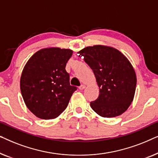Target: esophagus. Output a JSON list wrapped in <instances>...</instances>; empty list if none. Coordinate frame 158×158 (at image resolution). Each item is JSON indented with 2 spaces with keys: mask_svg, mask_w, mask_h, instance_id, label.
I'll return each mask as SVG.
<instances>
[{
  "mask_svg": "<svg viewBox=\"0 0 158 158\" xmlns=\"http://www.w3.org/2000/svg\"><path fill=\"white\" fill-rule=\"evenodd\" d=\"M85 85H81V86H80V87H79V89L81 90L85 89Z\"/></svg>",
  "mask_w": 158,
  "mask_h": 158,
  "instance_id": "esophagus-1",
  "label": "esophagus"
}]
</instances>
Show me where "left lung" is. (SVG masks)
I'll return each mask as SVG.
<instances>
[{
  "instance_id": "obj_1",
  "label": "left lung",
  "mask_w": 158,
  "mask_h": 158,
  "mask_svg": "<svg viewBox=\"0 0 158 158\" xmlns=\"http://www.w3.org/2000/svg\"><path fill=\"white\" fill-rule=\"evenodd\" d=\"M77 53L94 71L99 87L98 98L90 102L92 109L106 118L126 111L137 85L135 69L129 60L118 49L103 45L85 47Z\"/></svg>"
}]
</instances>
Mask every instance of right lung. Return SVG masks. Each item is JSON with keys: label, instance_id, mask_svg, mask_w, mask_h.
Segmentation results:
<instances>
[{"label": "right lung", "instance_id": "obj_1", "mask_svg": "<svg viewBox=\"0 0 158 158\" xmlns=\"http://www.w3.org/2000/svg\"><path fill=\"white\" fill-rule=\"evenodd\" d=\"M73 50L59 47L40 49L34 54L23 69L20 88L29 111L42 119L57 117L68 106L73 93L66 64Z\"/></svg>", "mask_w": 158, "mask_h": 158}]
</instances>
